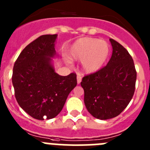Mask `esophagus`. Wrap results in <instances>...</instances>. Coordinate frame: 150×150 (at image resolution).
<instances>
[{
  "label": "esophagus",
  "mask_w": 150,
  "mask_h": 150,
  "mask_svg": "<svg viewBox=\"0 0 150 150\" xmlns=\"http://www.w3.org/2000/svg\"><path fill=\"white\" fill-rule=\"evenodd\" d=\"M81 75H79V74H78V75H77V82H78V83L79 84V83H81Z\"/></svg>",
  "instance_id": "esophagus-1"
}]
</instances>
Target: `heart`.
Segmentation results:
<instances>
[{
	"label": "heart",
	"mask_w": 150,
	"mask_h": 150,
	"mask_svg": "<svg viewBox=\"0 0 150 150\" xmlns=\"http://www.w3.org/2000/svg\"><path fill=\"white\" fill-rule=\"evenodd\" d=\"M110 47L106 42L91 37H83L74 42L68 52L71 60H81L86 73H93L100 69L108 58Z\"/></svg>",
	"instance_id": "b5f03b06"
}]
</instances>
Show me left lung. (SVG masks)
Masks as SVG:
<instances>
[{
	"label": "left lung",
	"instance_id": "8db88e82",
	"mask_svg": "<svg viewBox=\"0 0 150 150\" xmlns=\"http://www.w3.org/2000/svg\"><path fill=\"white\" fill-rule=\"evenodd\" d=\"M111 57L105 67L83 76L84 104L91 115L99 120L114 118L132 100L137 79L132 56L121 44L110 39Z\"/></svg>",
	"mask_w": 150,
	"mask_h": 150
}]
</instances>
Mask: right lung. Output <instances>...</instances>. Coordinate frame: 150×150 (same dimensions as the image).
I'll use <instances>...</instances> for the list:
<instances>
[{
    "label": "right lung",
    "mask_w": 150,
    "mask_h": 150,
    "mask_svg": "<svg viewBox=\"0 0 150 150\" xmlns=\"http://www.w3.org/2000/svg\"><path fill=\"white\" fill-rule=\"evenodd\" d=\"M57 34L42 35L27 45L14 63L12 82L20 107L33 118L56 117L77 85L76 73L61 76L51 64Z\"/></svg>",
    "instance_id": "1"
}]
</instances>
